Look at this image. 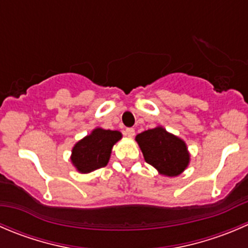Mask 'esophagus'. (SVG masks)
I'll use <instances>...</instances> for the list:
<instances>
[{"mask_svg": "<svg viewBox=\"0 0 248 248\" xmlns=\"http://www.w3.org/2000/svg\"><path fill=\"white\" fill-rule=\"evenodd\" d=\"M124 133H126V136H128V137H133L136 132H134L133 128H126Z\"/></svg>", "mask_w": 248, "mask_h": 248, "instance_id": "obj_1", "label": "esophagus"}]
</instances>
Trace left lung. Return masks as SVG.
I'll return each mask as SVG.
<instances>
[{"label": "left lung", "instance_id": "obj_1", "mask_svg": "<svg viewBox=\"0 0 248 248\" xmlns=\"http://www.w3.org/2000/svg\"><path fill=\"white\" fill-rule=\"evenodd\" d=\"M144 158L161 174L174 177L180 174L189 163V153L182 139L157 127L136 137Z\"/></svg>", "mask_w": 248, "mask_h": 248}]
</instances>
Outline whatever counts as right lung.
I'll return each instance as SVG.
<instances>
[{"instance_id": "right-lung-1", "label": "right lung", "mask_w": 248, "mask_h": 248, "mask_svg": "<svg viewBox=\"0 0 248 248\" xmlns=\"http://www.w3.org/2000/svg\"><path fill=\"white\" fill-rule=\"evenodd\" d=\"M121 137L117 131L95 128L74 146L71 156L74 166L81 173L92 172L107 166L112 146Z\"/></svg>"}]
</instances>
